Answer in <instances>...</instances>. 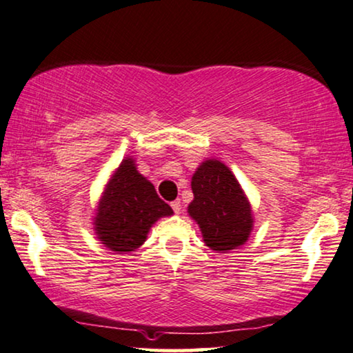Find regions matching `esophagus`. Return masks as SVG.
Masks as SVG:
<instances>
[{"instance_id": "1", "label": "esophagus", "mask_w": 353, "mask_h": 353, "mask_svg": "<svg viewBox=\"0 0 353 353\" xmlns=\"http://www.w3.org/2000/svg\"><path fill=\"white\" fill-rule=\"evenodd\" d=\"M171 208H172V211L176 212V214H179V212H181V210H182L181 200H176V201H172V203H171Z\"/></svg>"}]
</instances>
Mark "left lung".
I'll list each match as a JSON object with an SVG mask.
<instances>
[{
	"label": "left lung",
	"instance_id": "8db88e82",
	"mask_svg": "<svg viewBox=\"0 0 353 353\" xmlns=\"http://www.w3.org/2000/svg\"><path fill=\"white\" fill-rule=\"evenodd\" d=\"M192 190L188 214L200 227L206 246L227 252L245 245L252 230L251 205L224 163L203 161L192 177Z\"/></svg>",
	"mask_w": 353,
	"mask_h": 353
}]
</instances>
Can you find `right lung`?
<instances>
[{
  "label": "right lung",
  "mask_w": 353,
  "mask_h": 353,
  "mask_svg": "<svg viewBox=\"0 0 353 353\" xmlns=\"http://www.w3.org/2000/svg\"><path fill=\"white\" fill-rule=\"evenodd\" d=\"M171 214V206L137 171L136 161L125 158L102 193L94 230L108 250L126 254L143 245L148 230L160 217Z\"/></svg>",
  "instance_id": "add662e5"
}]
</instances>
